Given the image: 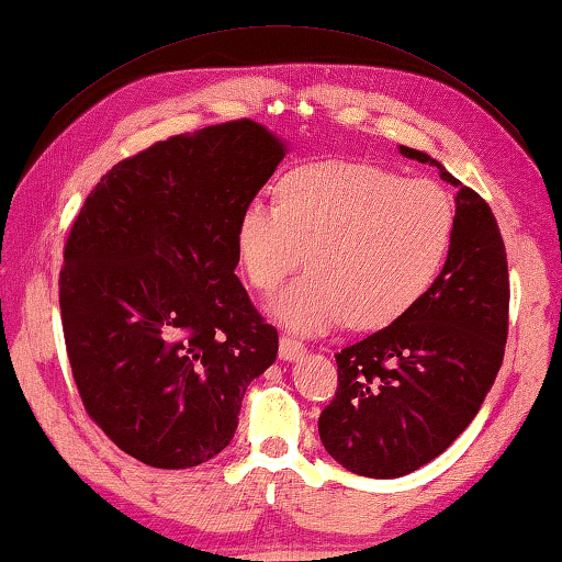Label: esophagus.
<instances>
[{
	"label": "esophagus",
	"mask_w": 562,
	"mask_h": 562,
	"mask_svg": "<svg viewBox=\"0 0 562 562\" xmlns=\"http://www.w3.org/2000/svg\"><path fill=\"white\" fill-rule=\"evenodd\" d=\"M304 356V344L297 339H290V336H282L280 339V359L282 361H297Z\"/></svg>",
	"instance_id": "esophagus-1"
}]
</instances>
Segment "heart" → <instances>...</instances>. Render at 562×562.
<instances>
[{
  "label": "heart",
  "mask_w": 562,
  "mask_h": 562,
  "mask_svg": "<svg viewBox=\"0 0 562 562\" xmlns=\"http://www.w3.org/2000/svg\"><path fill=\"white\" fill-rule=\"evenodd\" d=\"M280 203L250 201L236 246L252 288L270 292L307 258L312 270L268 304L294 334L349 322L381 329L430 290L452 246L457 211L440 183L401 179L361 161L290 171Z\"/></svg>",
  "instance_id": "heart-1"
}]
</instances>
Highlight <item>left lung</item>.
<instances>
[{
  "label": "left lung",
  "instance_id": "1",
  "mask_svg": "<svg viewBox=\"0 0 562 562\" xmlns=\"http://www.w3.org/2000/svg\"><path fill=\"white\" fill-rule=\"evenodd\" d=\"M457 189L445 268L385 329L336 353L339 387L319 417L324 450L353 474L405 476L462 435L492 391L508 331V265L488 203L420 149Z\"/></svg>",
  "mask_w": 562,
  "mask_h": 562
}]
</instances>
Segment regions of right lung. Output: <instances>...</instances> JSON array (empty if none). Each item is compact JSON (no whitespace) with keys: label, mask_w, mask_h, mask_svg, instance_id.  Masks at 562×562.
Returning a JSON list of instances; mask_svg holds the SVG:
<instances>
[{"label":"right lung","mask_w":562,"mask_h":562,"mask_svg":"<svg viewBox=\"0 0 562 562\" xmlns=\"http://www.w3.org/2000/svg\"><path fill=\"white\" fill-rule=\"evenodd\" d=\"M288 151L252 120L169 137L112 167L70 228L58 280L70 369L88 415L139 462L216 457L278 356L236 274V228Z\"/></svg>","instance_id":"right-lung-1"}]
</instances>
